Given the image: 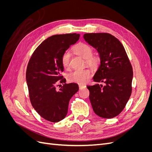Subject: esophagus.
Returning <instances> with one entry per match:
<instances>
[{
    "mask_svg": "<svg viewBox=\"0 0 152 152\" xmlns=\"http://www.w3.org/2000/svg\"><path fill=\"white\" fill-rule=\"evenodd\" d=\"M79 89H83L84 87H85L86 86L84 84H79Z\"/></svg>",
    "mask_w": 152,
    "mask_h": 152,
    "instance_id": "34e87169",
    "label": "esophagus"
}]
</instances>
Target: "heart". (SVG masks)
Here are the masks:
<instances>
[{"instance_id":"b5f03b06","label":"heart","mask_w":152,"mask_h":152,"mask_svg":"<svg viewBox=\"0 0 152 152\" xmlns=\"http://www.w3.org/2000/svg\"><path fill=\"white\" fill-rule=\"evenodd\" d=\"M73 50L77 55L85 59L86 65L93 68L98 67L100 59L96 55H93V49L89 45L85 43H80L73 48ZM71 53L66 50L62 55L61 63L65 70L70 68ZM91 76V71L87 68L82 70H77L70 73L68 75V80L71 82L77 84H84L89 79Z\"/></svg>"}]
</instances>
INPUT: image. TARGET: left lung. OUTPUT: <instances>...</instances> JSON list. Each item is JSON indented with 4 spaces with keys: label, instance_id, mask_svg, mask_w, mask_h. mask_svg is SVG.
Wrapping results in <instances>:
<instances>
[{
    "label": "left lung",
    "instance_id": "8db88e82",
    "mask_svg": "<svg viewBox=\"0 0 152 152\" xmlns=\"http://www.w3.org/2000/svg\"><path fill=\"white\" fill-rule=\"evenodd\" d=\"M84 39L99 54L101 64L93 81L104 86H87L94 113L100 117L112 118L120 114L132 93V67L123 45L107 33L85 34Z\"/></svg>",
    "mask_w": 152,
    "mask_h": 152
}]
</instances>
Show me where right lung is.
I'll use <instances>...</instances> for the list:
<instances>
[{
  "label": "right lung",
  "mask_w": 152,
  "mask_h": 152,
  "mask_svg": "<svg viewBox=\"0 0 152 152\" xmlns=\"http://www.w3.org/2000/svg\"><path fill=\"white\" fill-rule=\"evenodd\" d=\"M79 37L78 34L49 37L37 48L28 63L26 79L30 102L36 112L49 122H58L66 117L69 102L79 91L78 84H66L61 73L64 70L63 54ZM58 83L65 84L58 90Z\"/></svg>",
  "instance_id": "1"
}]
</instances>
